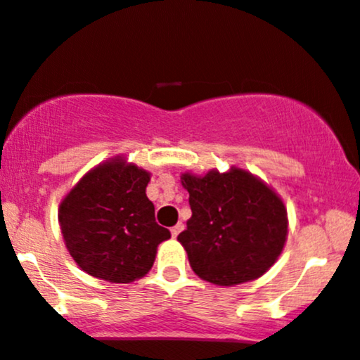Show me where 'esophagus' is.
<instances>
[{
  "mask_svg": "<svg viewBox=\"0 0 360 360\" xmlns=\"http://www.w3.org/2000/svg\"><path fill=\"white\" fill-rule=\"evenodd\" d=\"M183 229H184V224H183V223H177L176 226H172V228H171V233H172V236L176 238L177 235H179L181 231H183Z\"/></svg>",
  "mask_w": 360,
  "mask_h": 360,
  "instance_id": "obj_1",
  "label": "esophagus"
}]
</instances>
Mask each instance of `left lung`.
Wrapping results in <instances>:
<instances>
[{"mask_svg":"<svg viewBox=\"0 0 360 360\" xmlns=\"http://www.w3.org/2000/svg\"><path fill=\"white\" fill-rule=\"evenodd\" d=\"M193 216L177 236L199 278L233 287L262 276L287 240V210L265 183L243 169L181 177Z\"/></svg>","mask_w":360,"mask_h":360,"instance_id":"8db88e82","label":"left lung"}]
</instances>
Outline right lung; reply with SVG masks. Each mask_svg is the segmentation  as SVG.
<instances>
[{
	"label": "right lung",
	"mask_w": 360,
	"mask_h": 360,
	"mask_svg": "<svg viewBox=\"0 0 360 360\" xmlns=\"http://www.w3.org/2000/svg\"><path fill=\"white\" fill-rule=\"evenodd\" d=\"M150 176L122 159L103 162L80 179L60 205L68 253L82 270L112 283H129L154 265L158 245L171 238L155 223L146 196Z\"/></svg>",
	"instance_id": "right-lung-1"
}]
</instances>
